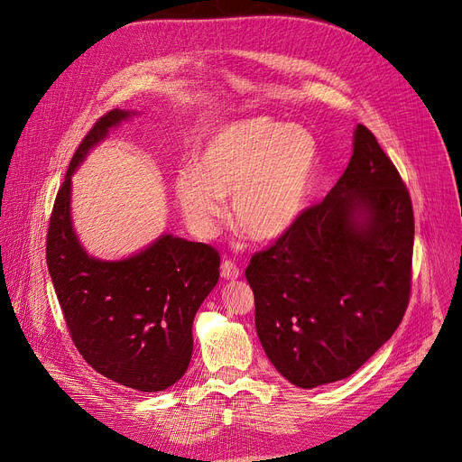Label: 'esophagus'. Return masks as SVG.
Masks as SVG:
<instances>
[{
	"instance_id": "1",
	"label": "esophagus",
	"mask_w": 462,
	"mask_h": 462,
	"mask_svg": "<svg viewBox=\"0 0 462 462\" xmlns=\"http://www.w3.org/2000/svg\"><path fill=\"white\" fill-rule=\"evenodd\" d=\"M241 275V272H239V268L236 265V262L234 260H223V263H221V277L223 279H228V281H234V279H237Z\"/></svg>"
}]
</instances>
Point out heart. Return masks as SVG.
Masks as SVG:
<instances>
[{
    "label": "heart",
    "instance_id": "b5f03b06",
    "mask_svg": "<svg viewBox=\"0 0 462 462\" xmlns=\"http://www.w3.org/2000/svg\"><path fill=\"white\" fill-rule=\"evenodd\" d=\"M317 168V142L301 127L272 117L218 129L197 166L181 170L176 197L200 234H211L232 197V225L258 244L284 236L300 218Z\"/></svg>",
    "mask_w": 462,
    "mask_h": 462
}]
</instances>
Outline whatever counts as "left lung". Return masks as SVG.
<instances>
[{
    "label": "left lung",
    "instance_id": "1",
    "mask_svg": "<svg viewBox=\"0 0 462 462\" xmlns=\"http://www.w3.org/2000/svg\"><path fill=\"white\" fill-rule=\"evenodd\" d=\"M411 251L408 189L376 136L357 125L352 159L328 197L245 270L275 369L305 390L354 374L404 317Z\"/></svg>",
    "mask_w": 462,
    "mask_h": 462
}]
</instances>
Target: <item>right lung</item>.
Returning <instances> with one entry per match:
<instances>
[{
    "label": "right lung",
    "instance_id": "obj_1",
    "mask_svg": "<svg viewBox=\"0 0 462 462\" xmlns=\"http://www.w3.org/2000/svg\"><path fill=\"white\" fill-rule=\"evenodd\" d=\"M110 110L72 155L46 234V263L72 343L103 376L136 392H162L187 371L192 320L218 281V251L170 234L119 262L89 258L70 223V176L110 127Z\"/></svg>",
    "mask_w": 462,
    "mask_h": 462
}]
</instances>
